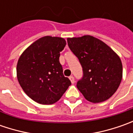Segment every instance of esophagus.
I'll use <instances>...</instances> for the list:
<instances>
[{
  "instance_id": "esophagus-1",
  "label": "esophagus",
  "mask_w": 133,
  "mask_h": 133,
  "mask_svg": "<svg viewBox=\"0 0 133 133\" xmlns=\"http://www.w3.org/2000/svg\"><path fill=\"white\" fill-rule=\"evenodd\" d=\"M69 80H70V81H71V83H72V84H75V81L74 77H73L72 75V76H69Z\"/></svg>"
}]
</instances>
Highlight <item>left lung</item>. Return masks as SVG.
<instances>
[{
    "label": "left lung",
    "instance_id": "obj_1",
    "mask_svg": "<svg viewBox=\"0 0 133 133\" xmlns=\"http://www.w3.org/2000/svg\"><path fill=\"white\" fill-rule=\"evenodd\" d=\"M71 51L78 57L84 75L77 88L87 101L100 103L118 89L123 75L119 56L102 41L91 35L68 38Z\"/></svg>",
    "mask_w": 133,
    "mask_h": 133
}]
</instances>
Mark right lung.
<instances>
[{"instance_id": "right-lung-1", "label": "right lung", "mask_w": 133, "mask_h": 133, "mask_svg": "<svg viewBox=\"0 0 133 133\" xmlns=\"http://www.w3.org/2000/svg\"><path fill=\"white\" fill-rule=\"evenodd\" d=\"M66 44L60 37L44 36L26 49L18 59L17 78L24 92L35 102L52 104L66 91L71 81L59 62Z\"/></svg>"}]
</instances>
